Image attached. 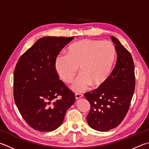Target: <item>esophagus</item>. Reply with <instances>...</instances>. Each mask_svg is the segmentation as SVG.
Segmentation results:
<instances>
[{
  "instance_id": "34e87169",
  "label": "esophagus",
  "mask_w": 149,
  "mask_h": 149,
  "mask_svg": "<svg viewBox=\"0 0 149 149\" xmlns=\"http://www.w3.org/2000/svg\"><path fill=\"white\" fill-rule=\"evenodd\" d=\"M75 99H76V100H79V99H80V98H81L83 96V95L82 94H75Z\"/></svg>"
}]
</instances>
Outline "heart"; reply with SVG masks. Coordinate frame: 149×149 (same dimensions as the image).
<instances>
[{
    "instance_id": "1",
    "label": "heart",
    "mask_w": 149,
    "mask_h": 149,
    "mask_svg": "<svg viewBox=\"0 0 149 149\" xmlns=\"http://www.w3.org/2000/svg\"><path fill=\"white\" fill-rule=\"evenodd\" d=\"M66 54L55 58V70L64 81L70 83L79 67L81 74L73 81L70 88L75 93H81L91 85L101 86L108 79L116 52L110 42L83 39L70 45Z\"/></svg>"
}]
</instances>
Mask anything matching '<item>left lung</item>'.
<instances>
[{
  "mask_svg": "<svg viewBox=\"0 0 149 149\" xmlns=\"http://www.w3.org/2000/svg\"><path fill=\"white\" fill-rule=\"evenodd\" d=\"M117 58L108 79L85 96L91 104L86 117L88 125L100 132H107L121 123L129 109L134 93V64L129 51L111 36Z\"/></svg>",
  "mask_w": 149,
  "mask_h": 149,
  "instance_id": "left-lung-1",
  "label": "left lung"
}]
</instances>
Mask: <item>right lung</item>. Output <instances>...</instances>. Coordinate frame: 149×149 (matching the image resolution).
I'll list each match as a JSON object with an SVG mask.
<instances>
[{"mask_svg":"<svg viewBox=\"0 0 149 149\" xmlns=\"http://www.w3.org/2000/svg\"><path fill=\"white\" fill-rule=\"evenodd\" d=\"M73 39L42 38L16 64L14 100L23 118L36 130L49 132L58 128L75 102L74 93L59 79L55 68V58Z\"/></svg>","mask_w":149,"mask_h":149,"instance_id":"right-lung-1","label":"right lung"}]
</instances>
